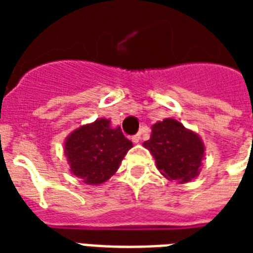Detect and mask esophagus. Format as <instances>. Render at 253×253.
<instances>
[{
    "label": "esophagus",
    "instance_id": "esophagus-1",
    "mask_svg": "<svg viewBox=\"0 0 253 253\" xmlns=\"http://www.w3.org/2000/svg\"><path fill=\"white\" fill-rule=\"evenodd\" d=\"M140 139H142V132H138V134L132 136V142L139 143V140H140Z\"/></svg>",
    "mask_w": 253,
    "mask_h": 253
}]
</instances>
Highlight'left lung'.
Here are the masks:
<instances>
[{
    "label": "left lung",
    "mask_w": 253,
    "mask_h": 253,
    "mask_svg": "<svg viewBox=\"0 0 253 253\" xmlns=\"http://www.w3.org/2000/svg\"><path fill=\"white\" fill-rule=\"evenodd\" d=\"M143 146L151 151L158 169L169 180L186 182L198 174L204 144L198 135L174 119L155 123L150 140Z\"/></svg>",
    "instance_id": "8db88e82"
}]
</instances>
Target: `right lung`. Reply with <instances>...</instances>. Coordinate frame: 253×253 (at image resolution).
<instances>
[{"instance_id": "add662e5", "label": "right lung", "mask_w": 253, "mask_h": 253, "mask_svg": "<svg viewBox=\"0 0 253 253\" xmlns=\"http://www.w3.org/2000/svg\"><path fill=\"white\" fill-rule=\"evenodd\" d=\"M132 147L121 127L111 128L110 121L97 119L69 135L65 155L75 176L85 184L98 185L109 180Z\"/></svg>"}]
</instances>
